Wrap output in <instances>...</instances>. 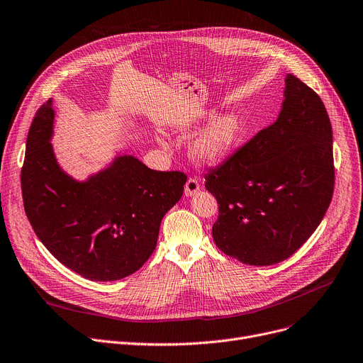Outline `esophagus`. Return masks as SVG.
<instances>
[{
    "label": "esophagus",
    "instance_id": "34e87169",
    "mask_svg": "<svg viewBox=\"0 0 363 363\" xmlns=\"http://www.w3.org/2000/svg\"><path fill=\"white\" fill-rule=\"evenodd\" d=\"M200 191V184L197 178H189L185 184V196L186 197H193Z\"/></svg>",
    "mask_w": 363,
    "mask_h": 363
}]
</instances>
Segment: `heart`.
Returning <instances> with one entry per match:
<instances>
[{
	"label": "heart",
	"mask_w": 363,
	"mask_h": 363,
	"mask_svg": "<svg viewBox=\"0 0 363 363\" xmlns=\"http://www.w3.org/2000/svg\"><path fill=\"white\" fill-rule=\"evenodd\" d=\"M242 135V119L237 113H225L213 119L191 141L189 152L201 163H216L230 155Z\"/></svg>",
	"instance_id": "1"
}]
</instances>
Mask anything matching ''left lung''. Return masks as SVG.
I'll return each mask as SVG.
<instances>
[{"label": "left lung", "instance_id": "obj_1", "mask_svg": "<svg viewBox=\"0 0 363 363\" xmlns=\"http://www.w3.org/2000/svg\"><path fill=\"white\" fill-rule=\"evenodd\" d=\"M219 204L212 235L245 264L289 259L327 213L334 191L333 129L319 95L285 78L278 119L206 175Z\"/></svg>", "mask_w": 363, "mask_h": 363}]
</instances>
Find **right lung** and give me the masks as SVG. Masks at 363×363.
Returning a JSON list of instances; mask_svg holds the SVG:
<instances>
[{
  "label": "right lung",
  "instance_id": "1",
  "mask_svg": "<svg viewBox=\"0 0 363 363\" xmlns=\"http://www.w3.org/2000/svg\"><path fill=\"white\" fill-rule=\"evenodd\" d=\"M54 108H38L26 140L22 194L26 216L48 252L91 281L137 272L156 249L160 222L184 193L182 172H159L133 156L76 181L54 156Z\"/></svg>",
  "mask_w": 363,
  "mask_h": 363
}]
</instances>
